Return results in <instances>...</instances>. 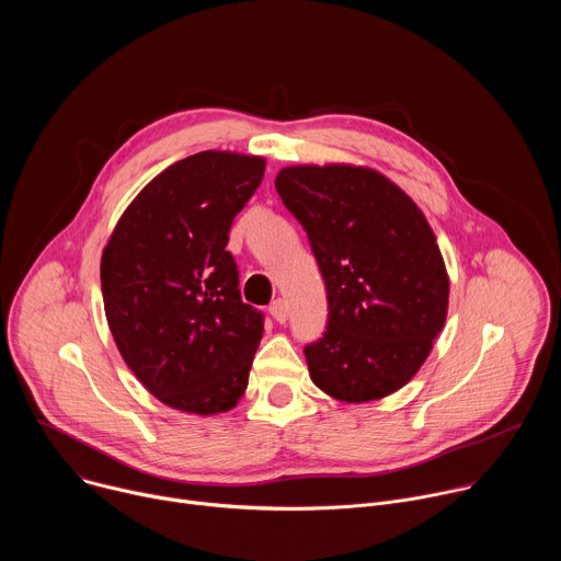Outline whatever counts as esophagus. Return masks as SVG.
<instances>
[{"instance_id":"1","label":"esophagus","mask_w":561,"mask_h":561,"mask_svg":"<svg viewBox=\"0 0 561 561\" xmlns=\"http://www.w3.org/2000/svg\"><path fill=\"white\" fill-rule=\"evenodd\" d=\"M268 310H271V314L275 317V322H279V324H286V322H288V304H286L284 299H275Z\"/></svg>"}]
</instances>
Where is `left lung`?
<instances>
[{"mask_svg": "<svg viewBox=\"0 0 561 561\" xmlns=\"http://www.w3.org/2000/svg\"><path fill=\"white\" fill-rule=\"evenodd\" d=\"M275 188L304 226L329 299L310 379L348 404L413 379L446 322L448 273L417 204L373 169L288 167Z\"/></svg>", "mask_w": 561, "mask_h": 561, "instance_id": "8db88e82", "label": "left lung"}]
</instances>
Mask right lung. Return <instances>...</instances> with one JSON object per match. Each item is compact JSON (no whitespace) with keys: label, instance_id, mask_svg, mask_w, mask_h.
Listing matches in <instances>:
<instances>
[{"label":"right lung","instance_id":"obj_1","mask_svg":"<svg viewBox=\"0 0 561 561\" xmlns=\"http://www.w3.org/2000/svg\"><path fill=\"white\" fill-rule=\"evenodd\" d=\"M264 169V157L230 150L180 159L130 202L102 253L113 340L175 411L226 413L249 386L264 314L242 301L226 244Z\"/></svg>","mask_w":561,"mask_h":561}]
</instances>
